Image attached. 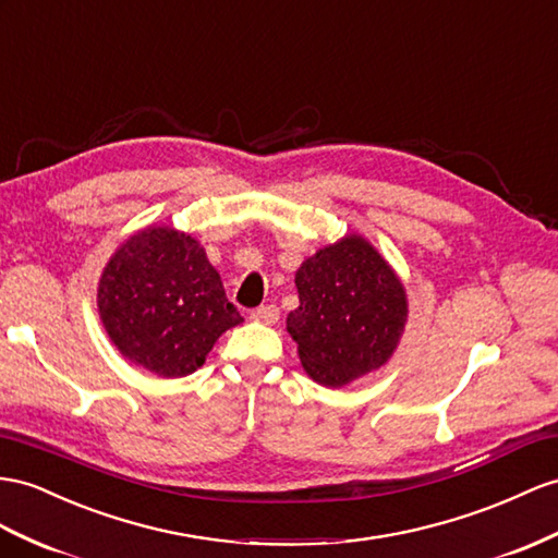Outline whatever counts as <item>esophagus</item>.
Masks as SVG:
<instances>
[{"label": "esophagus", "instance_id": "obj_1", "mask_svg": "<svg viewBox=\"0 0 558 558\" xmlns=\"http://www.w3.org/2000/svg\"><path fill=\"white\" fill-rule=\"evenodd\" d=\"M250 318L256 320V323H264V325H274V323H278V318H280V311H278L276 304H266V306L254 308V311L250 313Z\"/></svg>", "mask_w": 558, "mask_h": 558}]
</instances>
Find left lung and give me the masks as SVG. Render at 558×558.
Returning a JSON list of instances; mask_svg holds the SVG:
<instances>
[{"instance_id": "1", "label": "left lung", "mask_w": 558, "mask_h": 558, "mask_svg": "<svg viewBox=\"0 0 558 558\" xmlns=\"http://www.w3.org/2000/svg\"><path fill=\"white\" fill-rule=\"evenodd\" d=\"M294 282L288 332L318 384L344 387L391 359L408 318L405 290L369 242L349 235L320 250Z\"/></svg>"}]
</instances>
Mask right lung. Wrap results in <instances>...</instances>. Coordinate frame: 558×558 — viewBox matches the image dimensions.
I'll return each instance as SVG.
<instances>
[{
  "label": "right lung",
  "mask_w": 558,
  "mask_h": 558,
  "mask_svg": "<svg viewBox=\"0 0 558 558\" xmlns=\"http://www.w3.org/2000/svg\"><path fill=\"white\" fill-rule=\"evenodd\" d=\"M98 313L124 359L157 377H185L228 327L242 323L205 250L174 228H146L112 254Z\"/></svg>",
  "instance_id": "right-lung-1"
}]
</instances>
